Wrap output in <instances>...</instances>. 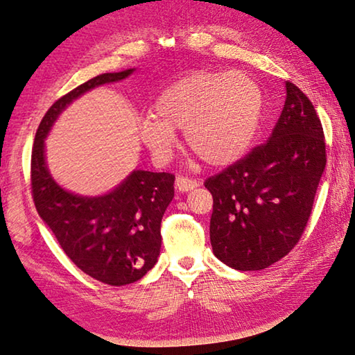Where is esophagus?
Masks as SVG:
<instances>
[{
    "label": "esophagus",
    "instance_id": "34e87169",
    "mask_svg": "<svg viewBox=\"0 0 355 355\" xmlns=\"http://www.w3.org/2000/svg\"><path fill=\"white\" fill-rule=\"evenodd\" d=\"M176 189L179 192H189V190H193L195 187H198L200 182L193 178H187V176H178L176 178Z\"/></svg>",
    "mask_w": 355,
    "mask_h": 355
}]
</instances>
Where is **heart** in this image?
Here are the masks:
<instances>
[{
	"instance_id": "heart-1",
	"label": "heart",
	"mask_w": 355,
	"mask_h": 355,
	"mask_svg": "<svg viewBox=\"0 0 355 355\" xmlns=\"http://www.w3.org/2000/svg\"><path fill=\"white\" fill-rule=\"evenodd\" d=\"M139 122V138L159 160L184 132L189 149L208 165L222 166L249 149L261 119L259 85L241 73H193L168 87Z\"/></svg>"
}]
</instances>
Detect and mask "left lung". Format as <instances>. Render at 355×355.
I'll return each mask as SVG.
<instances>
[{"label": "left lung", "mask_w": 355, "mask_h": 355, "mask_svg": "<svg viewBox=\"0 0 355 355\" xmlns=\"http://www.w3.org/2000/svg\"><path fill=\"white\" fill-rule=\"evenodd\" d=\"M286 103L266 143L205 181L212 193V252L239 271L268 268L302 238L327 163L313 103L287 80Z\"/></svg>", "instance_id": "left-lung-1"}]
</instances>
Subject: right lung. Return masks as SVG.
I'll list each match as a JSON object with an SVG mask.
<instances>
[{
  "mask_svg": "<svg viewBox=\"0 0 355 355\" xmlns=\"http://www.w3.org/2000/svg\"><path fill=\"white\" fill-rule=\"evenodd\" d=\"M132 73L100 74L58 98L42 117L31 150V195L37 214L73 263L107 286L132 284L154 268L162 248V217L174 196V174L133 171L105 196L73 195L49 174L44 138L71 101Z\"/></svg>",
  "mask_w": 355,
  "mask_h": 355,
  "instance_id": "obj_1",
  "label": "right lung"
}]
</instances>
